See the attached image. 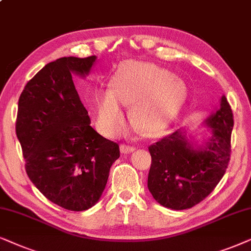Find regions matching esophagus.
Returning <instances> with one entry per match:
<instances>
[{
	"instance_id": "1",
	"label": "esophagus",
	"mask_w": 251,
	"mask_h": 251,
	"mask_svg": "<svg viewBox=\"0 0 251 251\" xmlns=\"http://www.w3.org/2000/svg\"><path fill=\"white\" fill-rule=\"evenodd\" d=\"M136 149V147L135 146H133V145H122V147H120V150H122V152H124V153H129V152H132V151H134V150Z\"/></svg>"
}]
</instances>
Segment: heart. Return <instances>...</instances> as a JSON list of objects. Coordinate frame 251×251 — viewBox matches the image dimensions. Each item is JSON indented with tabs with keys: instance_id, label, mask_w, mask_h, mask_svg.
I'll return each instance as SVG.
<instances>
[{
	"instance_id": "1",
	"label": "heart",
	"mask_w": 251,
	"mask_h": 251,
	"mask_svg": "<svg viewBox=\"0 0 251 251\" xmlns=\"http://www.w3.org/2000/svg\"><path fill=\"white\" fill-rule=\"evenodd\" d=\"M185 87L166 70L149 63L126 62L117 70L110 89L95 94L94 110L99 128L108 135L124 127L122 106H132L131 116L147 132L164 129L181 106Z\"/></svg>"
}]
</instances>
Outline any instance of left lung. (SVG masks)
Masks as SVG:
<instances>
[{"mask_svg":"<svg viewBox=\"0 0 251 251\" xmlns=\"http://www.w3.org/2000/svg\"><path fill=\"white\" fill-rule=\"evenodd\" d=\"M212 135L205 147L194 149L182 129L149 146L151 156L148 189L160 205L172 210L193 208L222 180L230 158L233 112L225 96L220 109L206 119Z\"/></svg>","mask_w":251,"mask_h":251,"instance_id":"obj_1","label":"left lung"}]
</instances>
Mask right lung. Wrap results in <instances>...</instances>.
Listing matches in <instances>:
<instances>
[{
  "instance_id": "1",
  "label": "right lung",
  "mask_w": 251,
  "mask_h": 251,
  "mask_svg": "<svg viewBox=\"0 0 251 251\" xmlns=\"http://www.w3.org/2000/svg\"><path fill=\"white\" fill-rule=\"evenodd\" d=\"M96 56L50 62L26 83L18 101L16 134L25 170L42 195L63 209L83 211L101 198L118 143L91 126L72 75H88Z\"/></svg>"
}]
</instances>
